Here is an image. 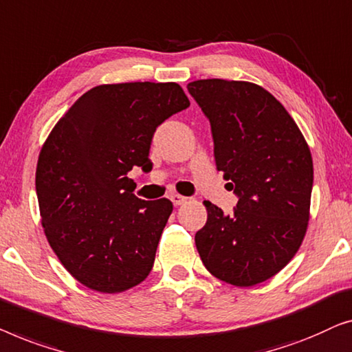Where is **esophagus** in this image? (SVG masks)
I'll list each match as a JSON object with an SVG mask.
<instances>
[{"label": "esophagus", "instance_id": "obj_1", "mask_svg": "<svg viewBox=\"0 0 352 352\" xmlns=\"http://www.w3.org/2000/svg\"><path fill=\"white\" fill-rule=\"evenodd\" d=\"M186 199H188V197H185V196H180V195H170V201L174 202L175 206H182L183 202H186Z\"/></svg>", "mask_w": 352, "mask_h": 352}]
</instances>
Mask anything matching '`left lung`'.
<instances>
[{
    "mask_svg": "<svg viewBox=\"0 0 352 352\" xmlns=\"http://www.w3.org/2000/svg\"><path fill=\"white\" fill-rule=\"evenodd\" d=\"M188 92L210 122L217 169L239 199L230 215L204 201L197 252L220 280L260 284L303 242L314 174L308 143L280 102L256 84L199 79Z\"/></svg>",
    "mask_w": 352,
    "mask_h": 352,
    "instance_id": "left-lung-1",
    "label": "left lung"
}]
</instances>
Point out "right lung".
Returning a JSON list of instances; mask_svg holds the SVG:
<instances>
[{"label":"right lung","mask_w":352,"mask_h":352,"mask_svg":"<svg viewBox=\"0 0 352 352\" xmlns=\"http://www.w3.org/2000/svg\"><path fill=\"white\" fill-rule=\"evenodd\" d=\"M190 107L175 82L103 84L73 103L44 143L36 167L41 223L76 280L103 294L140 284L172 214L166 197L133 195V167L153 169L157 126Z\"/></svg>","instance_id":"obj_1"}]
</instances>
